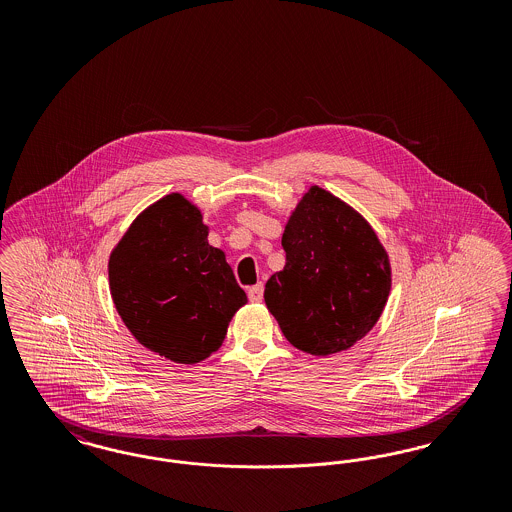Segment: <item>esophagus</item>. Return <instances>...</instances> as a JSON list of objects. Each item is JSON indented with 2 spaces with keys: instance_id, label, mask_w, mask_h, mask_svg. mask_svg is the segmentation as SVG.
<instances>
[{
  "instance_id": "1",
  "label": "esophagus",
  "mask_w": 512,
  "mask_h": 512,
  "mask_svg": "<svg viewBox=\"0 0 512 512\" xmlns=\"http://www.w3.org/2000/svg\"><path fill=\"white\" fill-rule=\"evenodd\" d=\"M247 295H249V299H251L253 303L263 301V284H255V286H251V288L247 290Z\"/></svg>"
}]
</instances>
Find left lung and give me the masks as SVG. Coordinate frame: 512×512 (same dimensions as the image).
Masks as SVG:
<instances>
[{"instance_id":"left-lung-1","label":"left lung","mask_w":512,"mask_h":512,"mask_svg":"<svg viewBox=\"0 0 512 512\" xmlns=\"http://www.w3.org/2000/svg\"><path fill=\"white\" fill-rule=\"evenodd\" d=\"M286 267L265 286L268 311L293 347L326 357L365 338L391 288L388 253L357 211L313 186L286 224Z\"/></svg>"}]
</instances>
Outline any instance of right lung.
Segmentation results:
<instances>
[{"mask_svg": "<svg viewBox=\"0 0 512 512\" xmlns=\"http://www.w3.org/2000/svg\"><path fill=\"white\" fill-rule=\"evenodd\" d=\"M207 234L195 205L167 195L132 222L109 259L111 295L126 328L147 349L182 365L215 353L230 318L247 303Z\"/></svg>", "mask_w": 512, "mask_h": 512, "instance_id": "right-lung-1", "label": "right lung"}]
</instances>
